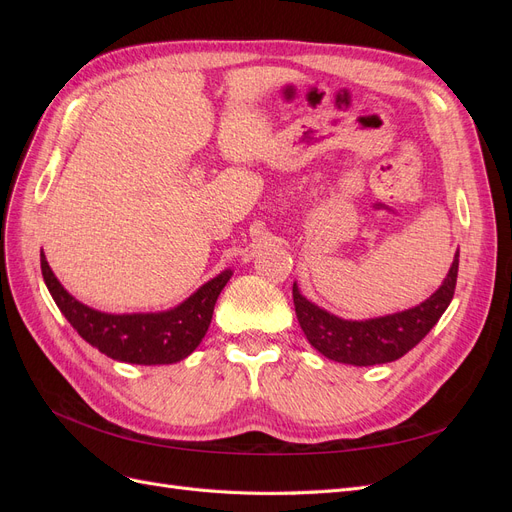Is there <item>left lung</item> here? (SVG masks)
Returning <instances> with one entry per match:
<instances>
[{"label":"left lung","mask_w":512,"mask_h":512,"mask_svg":"<svg viewBox=\"0 0 512 512\" xmlns=\"http://www.w3.org/2000/svg\"><path fill=\"white\" fill-rule=\"evenodd\" d=\"M457 271L459 250L442 286L427 301L404 309V312L369 320H344L324 312L303 297L297 284H292L294 312H297L307 342L327 359L356 367L391 363L410 352L436 327V322L453 301Z\"/></svg>","instance_id":"left-lung-1"}]
</instances>
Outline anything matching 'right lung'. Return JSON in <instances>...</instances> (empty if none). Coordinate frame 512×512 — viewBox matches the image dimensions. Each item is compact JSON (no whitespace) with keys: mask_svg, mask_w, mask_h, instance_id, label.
Returning a JSON list of instances; mask_svg holds the SVG:
<instances>
[{"mask_svg":"<svg viewBox=\"0 0 512 512\" xmlns=\"http://www.w3.org/2000/svg\"><path fill=\"white\" fill-rule=\"evenodd\" d=\"M44 284L61 314L87 344L115 361L136 365H168L190 356L209 329L213 307L232 271L213 277L188 301L160 314H102L76 301L53 275L49 262L40 258Z\"/></svg>","mask_w":512,"mask_h":512,"instance_id":"right-lung-1","label":"right lung"}]
</instances>
